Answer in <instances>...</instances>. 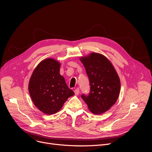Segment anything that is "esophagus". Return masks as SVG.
<instances>
[{
    "mask_svg": "<svg viewBox=\"0 0 152 152\" xmlns=\"http://www.w3.org/2000/svg\"><path fill=\"white\" fill-rule=\"evenodd\" d=\"M74 93H75V95H79V88H77V89H75V90H74Z\"/></svg>",
    "mask_w": 152,
    "mask_h": 152,
    "instance_id": "1",
    "label": "esophagus"
}]
</instances>
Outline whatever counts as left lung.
Masks as SVG:
<instances>
[{
    "label": "left lung",
    "mask_w": 152,
    "mask_h": 152,
    "mask_svg": "<svg viewBox=\"0 0 152 152\" xmlns=\"http://www.w3.org/2000/svg\"><path fill=\"white\" fill-rule=\"evenodd\" d=\"M89 77L88 96L81 97L90 111L96 115L106 112L116 103L121 91V81L111 61L104 55L91 53L80 58Z\"/></svg>",
    "instance_id": "8db88e82"
}]
</instances>
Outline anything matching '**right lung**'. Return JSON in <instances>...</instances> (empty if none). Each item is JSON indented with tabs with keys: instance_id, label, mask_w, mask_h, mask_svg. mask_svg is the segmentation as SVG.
<instances>
[{
	"instance_id": "obj_1",
	"label": "right lung",
	"mask_w": 152,
	"mask_h": 152,
	"mask_svg": "<svg viewBox=\"0 0 152 152\" xmlns=\"http://www.w3.org/2000/svg\"><path fill=\"white\" fill-rule=\"evenodd\" d=\"M61 63L47 58L39 63L29 80L31 99L40 111L47 115L57 113L68 98L74 95L59 73Z\"/></svg>"
}]
</instances>
